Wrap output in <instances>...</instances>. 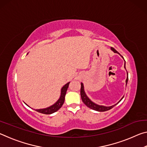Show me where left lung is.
Segmentation results:
<instances>
[{
  "label": "left lung",
  "mask_w": 147,
  "mask_h": 147,
  "mask_svg": "<svg viewBox=\"0 0 147 147\" xmlns=\"http://www.w3.org/2000/svg\"><path fill=\"white\" fill-rule=\"evenodd\" d=\"M111 51H113L114 53H118L119 54L117 51H116V50L113 48V47H111ZM124 68L126 69L125 67V63H124ZM128 72H127V78H126V84H127L128 82ZM80 95H81V98H82V100L83 102L86 104V105L88 107V108H91L92 109H93V110H96V111H108L109 109H111L112 108H113L114 106L115 105H117L119 102H120L122 99L123 98V97L120 100H119L117 103L115 104V105H113L111 106H100V105H98V104H96L95 103H94L92 102L90 99L88 98V96L86 95V94L85 93V91H84V84L82 83H81V89H80Z\"/></svg>",
  "instance_id": "1"
}]
</instances>
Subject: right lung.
<instances>
[{"instance_id": "obj_1", "label": "right lung", "mask_w": 147, "mask_h": 147, "mask_svg": "<svg viewBox=\"0 0 147 147\" xmlns=\"http://www.w3.org/2000/svg\"><path fill=\"white\" fill-rule=\"evenodd\" d=\"M69 83L70 82H68L67 84H66L65 85L63 86V88H61L60 96H59V98L56 103H54L53 105H52L51 106L48 107V108H46L44 109H36V111H38V112L43 113V114H51L58 111L64 103L65 96L66 94V92H67V90Z\"/></svg>"}]
</instances>
